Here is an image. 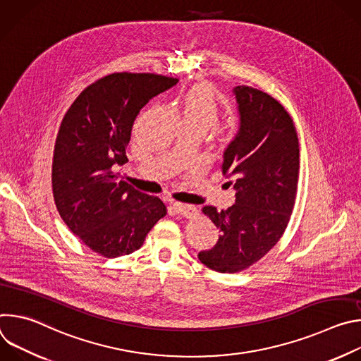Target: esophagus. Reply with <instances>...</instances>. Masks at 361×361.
I'll use <instances>...</instances> for the list:
<instances>
[{
	"label": "esophagus",
	"mask_w": 361,
	"mask_h": 361,
	"mask_svg": "<svg viewBox=\"0 0 361 361\" xmlns=\"http://www.w3.org/2000/svg\"><path fill=\"white\" fill-rule=\"evenodd\" d=\"M174 210H176L178 214H181V216H184V217H187V219H192V217H195L197 213H198L197 207H194V205L183 204V202H174Z\"/></svg>",
	"instance_id": "34e87169"
}]
</instances>
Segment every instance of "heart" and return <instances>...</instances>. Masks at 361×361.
<instances>
[{
    "label": "heart",
    "mask_w": 361,
    "mask_h": 361,
    "mask_svg": "<svg viewBox=\"0 0 361 361\" xmlns=\"http://www.w3.org/2000/svg\"><path fill=\"white\" fill-rule=\"evenodd\" d=\"M181 124L207 131L219 120V104L213 92L204 85L188 90L181 99Z\"/></svg>",
    "instance_id": "obj_1"
}]
</instances>
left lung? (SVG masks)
<instances>
[{"mask_svg":"<svg viewBox=\"0 0 361 361\" xmlns=\"http://www.w3.org/2000/svg\"><path fill=\"white\" fill-rule=\"evenodd\" d=\"M238 130L223 152V174L235 201L202 213L220 230L216 245L198 252L200 262L219 273H235L266 255L283 235L297 192L300 148L291 117L267 92L233 87Z\"/></svg>","mask_w":361,"mask_h":361,"instance_id":"obj_1","label":"left lung"}]
</instances>
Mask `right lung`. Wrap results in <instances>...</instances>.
<instances>
[{
  "label": "right lung",
  "mask_w": 361,
  "mask_h": 361,
  "mask_svg": "<svg viewBox=\"0 0 361 361\" xmlns=\"http://www.w3.org/2000/svg\"><path fill=\"white\" fill-rule=\"evenodd\" d=\"M178 82L157 74L116 73L88 85L63 118L53 160V192L67 227L92 251L138 250L167 214L164 202L121 181L133 124L147 102Z\"/></svg>",
  "instance_id": "obj_1"
}]
</instances>
